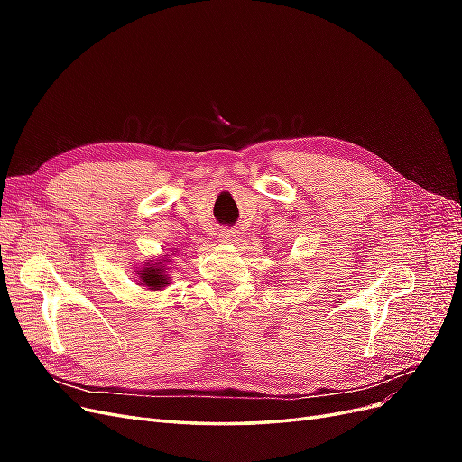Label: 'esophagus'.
I'll use <instances>...</instances> for the list:
<instances>
[{
	"label": "esophagus",
	"instance_id": "34e87169",
	"mask_svg": "<svg viewBox=\"0 0 462 462\" xmlns=\"http://www.w3.org/2000/svg\"><path fill=\"white\" fill-rule=\"evenodd\" d=\"M217 239H219L221 243H231V241L235 239V231H233V229H221Z\"/></svg>",
	"mask_w": 462,
	"mask_h": 462
}]
</instances>
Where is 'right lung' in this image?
I'll return each instance as SVG.
<instances>
[{
  "label": "right lung",
  "mask_w": 462,
  "mask_h": 462,
  "mask_svg": "<svg viewBox=\"0 0 462 462\" xmlns=\"http://www.w3.org/2000/svg\"><path fill=\"white\" fill-rule=\"evenodd\" d=\"M171 260H162L160 263H148V268L141 270L138 277H141V283L146 285L148 289H160L170 285V279L165 275V263H170Z\"/></svg>",
  "instance_id": "add662e5"
}]
</instances>
